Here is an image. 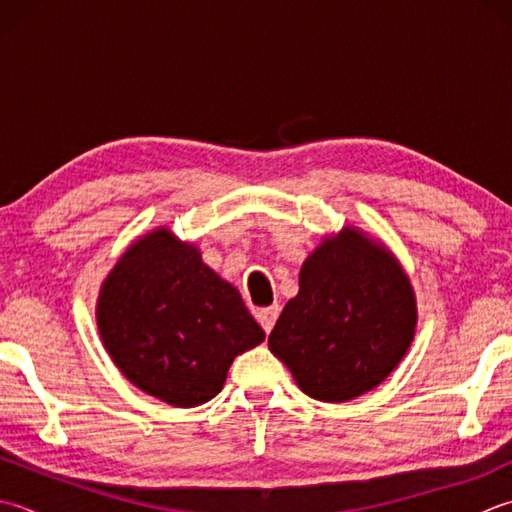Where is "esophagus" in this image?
Here are the masks:
<instances>
[{
    "label": "esophagus",
    "instance_id": "34e87169",
    "mask_svg": "<svg viewBox=\"0 0 512 512\" xmlns=\"http://www.w3.org/2000/svg\"><path fill=\"white\" fill-rule=\"evenodd\" d=\"M277 317H279V306H268V308L257 310V322L262 324V328L266 330V333H270V330H273Z\"/></svg>",
    "mask_w": 512,
    "mask_h": 512
}]
</instances>
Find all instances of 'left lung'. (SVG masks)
Instances as JSON below:
<instances>
[{
  "label": "left lung",
  "mask_w": 512,
  "mask_h": 512,
  "mask_svg": "<svg viewBox=\"0 0 512 512\" xmlns=\"http://www.w3.org/2000/svg\"><path fill=\"white\" fill-rule=\"evenodd\" d=\"M417 326L408 275L384 244L346 226L299 270L268 348L319 402H348L379 386L402 362Z\"/></svg>",
  "instance_id": "left-lung-1"
}]
</instances>
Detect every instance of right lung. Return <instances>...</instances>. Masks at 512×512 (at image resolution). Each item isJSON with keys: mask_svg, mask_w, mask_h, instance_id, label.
Instances as JSON below:
<instances>
[{"mask_svg": "<svg viewBox=\"0 0 512 512\" xmlns=\"http://www.w3.org/2000/svg\"><path fill=\"white\" fill-rule=\"evenodd\" d=\"M97 328L130 384L177 408L210 402L264 330L235 286L168 228L139 237L104 279Z\"/></svg>", "mask_w": 512, "mask_h": 512, "instance_id": "obj_1", "label": "right lung"}]
</instances>
